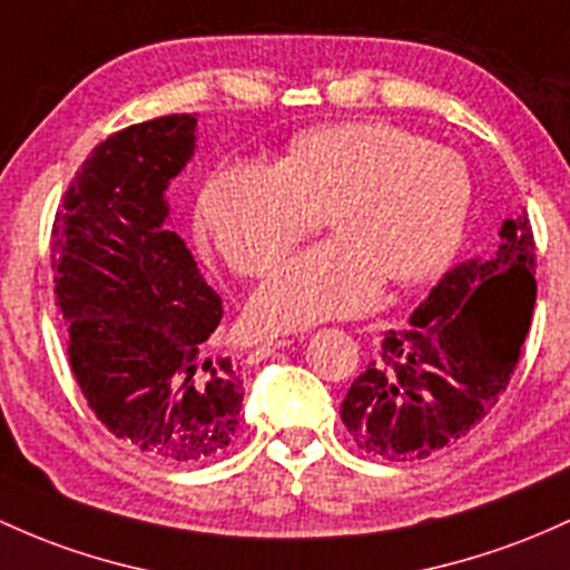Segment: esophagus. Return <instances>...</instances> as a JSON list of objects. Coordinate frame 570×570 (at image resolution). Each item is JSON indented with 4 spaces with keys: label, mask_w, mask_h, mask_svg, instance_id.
<instances>
[{
    "label": "esophagus",
    "mask_w": 570,
    "mask_h": 570,
    "mask_svg": "<svg viewBox=\"0 0 570 570\" xmlns=\"http://www.w3.org/2000/svg\"><path fill=\"white\" fill-rule=\"evenodd\" d=\"M289 337H271V341H262L259 346L254 348L252 354H248V360L252 362H259V360H267V356H271L273 352H278V348H286L289 346Z\"/></svg>",
    "instance_id": "obj_1"
}]
</instances>
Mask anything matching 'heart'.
Segmentation results:
<instances>
[{
    "instance_id": "obj_1",
    "label": "heart",
    "mask_w": 570,
    "mask_h": 570,
    "mask_svg": "<svg viewBox=\"0 0 570 570\" xmlns=\"http://www.w3.org/2000/svg\"><path fill=\"white\" fill-rule=\"evenodd\" d=\"M471 210L460 154L384 121H348L292 140L275 165L233 161L199 197V222L240 275H262L327 214L335 240L275 267L248 305L254 327L303 330L435 278Z\"/></svg>"
}]
</instances>
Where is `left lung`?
I'll return each mask as SVG.
<instances>
[{
  "instance_id": "1",
  "label": "left lung",
  "mask_w": 570,
  "mask_h": 570,
  "mask_svg": "<svg viewBox=\"0 0 570 570\" xmlns=\"http://www.w3.org/2000/svg\"><path fill=\"white\" fill-rule=\"evenodd\" d=\"M528 214L500 227L490 259L443 275L405 330H390L341 403L348 435L390 462L430 458L495 409L535 305Z\"/></svg>"
}]
</instances>
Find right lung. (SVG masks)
Returning <instances> with one entry per match:
<instances>
[{
  "instance_id": "obj_1",
  "label": "right lung",
  "mask_w": 570,
  "mask_h": 570,
  "mask_svg": "<svg viewBox=\"0 0 570 570\" xmlns=\"http://www.w3.org/2000/svg\"><path fill=\"white\" fill-rule=\"evenodd\" d=\"M197 118L110 135L75 173L53 218V295L89 409L135 452L167 465L214 460L237 433L240 365L210 356L222 297L167 229L165 189L194 154Z\"/></svg>"
}]
</instances>
